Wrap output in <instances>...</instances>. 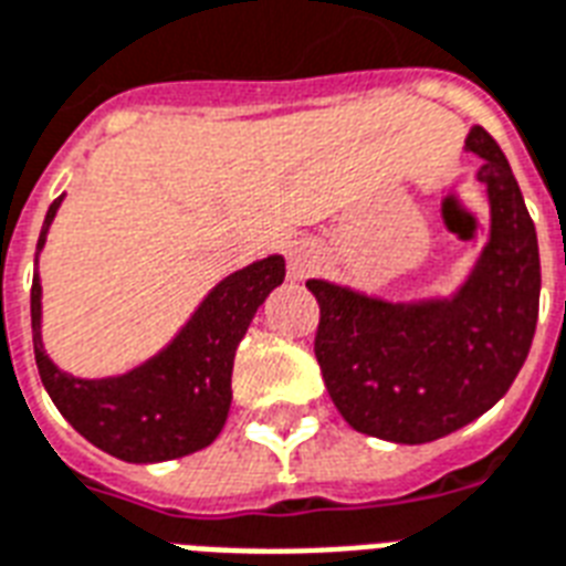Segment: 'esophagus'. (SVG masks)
Returning a JSON list of instances; mask_svg holds the SVG:
<instances>
[{"instance_id": "1", "label": "esophagus", "mask_w": 566, "mask_h": 566, "mask_svg": "<svg viewBox=\"0 0 566 566\" xmlns=\"http://www.w3.org/2000/svg\"><path fill=\"white\" fill-rule=\"evenodd\" d=\"M318 269V248L313 242H295L289 248V277L306 280Z\"/></svg>"}]
</instances>
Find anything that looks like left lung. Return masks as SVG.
Masks as SVG:
<instances>
[{
	"label": "left lung",
	"instance_id": "obj_1",
	"mask_svg": "<svg viewBox=\"0 0 566 566\" xmlns=\"http://www.w3.org/2000/svg\"><path fill=\"white\" fill-rule=\"evenodd\" d=\"M490 239L451 297L384 301L306 280L322 310L315 360L354 431L389 442L440 440L505 396L523 369L541 304V253L523 191L499 144L472 126Z\"/></svg>",
	"mask_w": 566,
	"mask_h": 566
}]
</instances>
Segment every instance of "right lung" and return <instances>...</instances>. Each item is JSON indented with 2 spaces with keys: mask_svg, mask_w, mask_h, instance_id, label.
Instances as JSON below:
<instances>
[{
  "mask_svg": "<svg viewBox=\"0 0 566 566\" xmlns=\"http://www.w3.org/2000/svg\"><path fill=\"white\" fill-rule=\"evenodd\" d=\"M61 200L43 218L38 253L46 244ZM38 265V256H34ZM286 277V260L269 256L223 277L186 327L142 366L117 378H73L46 357L41 339V277L32 280L34 360L52 405L96 449L126 463H159L206 449L221 433L233 401L235 348L262 301Z\"/></svg>",
  "mask_w": 566,
  "mask_h": 566,
  "instance_id": "add662e5",
  "label": "right lung"
}]
</instances>
